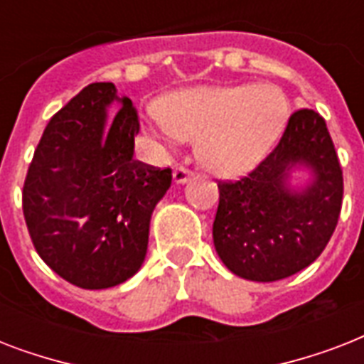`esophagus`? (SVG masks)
I'll return each mask as SVG.
<instances>
[{"label":"esophagus","mask_w":364,"mask_h":364,"mask_svg":"<svg viewBox=\"0 0 364 364\" xmlns=\"http://www.w3.org/2000/svg\"><path fill=\"white\" fill-rule=\"evenodd\" d=\"M191 176H193V171L188 170V168H185V166H177L176 170H173V181H176L177 185L187 183L188 179H191Z\"/></svg>","instance_id":"obj_1"}]
</instances>
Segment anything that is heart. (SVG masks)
Wrapping results in <instances>:
<instances>
[{
  "instance_id": "heart-1",
  "label": "heart",
  "mask_w": 364,
  "mask_h": 364,
  "mask_svg": "<svg viewBox=\"0 0 364 364\" xmlns=\"http://www.w3.org/2000/svg\"><path fill=\"white\" fill-rule=\"evenodd\" d=\"M287 117V98L272 85L196 87L160 100L154 122L166 136L196 137L202 166L234 177L268 153Z\"/></svg>"
}]
</instances>
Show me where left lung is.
I'll list each match as a JSON object with an SVG mask.
<instances>
[{"mask_svg":"<svg viewBox=\"0 0 364 364\" xmlns=\"http://www.w3.org/2000/svg\"><path fill=\"white\" fill-rule=\"evenodd\" d=\"M308 167L294 191L288 176ZM213 243L228 270L251 282H277L310 266L338 225L344 177L327 122L317 111L289 117L282 139L238 181H219Z\"/></svg>","mask_w":364,"mask_h":364,"instance_id":"8db88e82","label":"left lung"}]
</instances>
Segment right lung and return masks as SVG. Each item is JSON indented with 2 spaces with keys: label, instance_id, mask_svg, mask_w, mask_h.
Segmentation results:
<instances>
[{
  "label": "right lung",
  "instance_id": "obj_1",
  "mask_svg": "<svg viewBox=\"0 0 364 364\" xmlns=\"http://www.w3.org/2000/svg\"><path fill=\"white\" fill-rule=\"evenodd\" d=\"M113 101L122 107L111 117ZM139 119L113 82H92L48 121L22 191L33 247L65 282L107 289L141 268L170 168L134 159Z\"/></svg>",
  "mask_w": 364,
  "mask_h": 364
}]
</instances>
